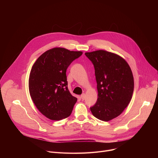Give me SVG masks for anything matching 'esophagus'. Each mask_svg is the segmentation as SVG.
Here are the masks:
<instances>
[{"label": "esophagus", "mask_w": 158, "mask_h": 158, "mask_svg": "<svg viewBox=\"0 0 158 158\" xmlns=\"http://www.w3.org/2000/svg\"><path fill=\"white\" fill-rule=\"evenodd\" d=\"M81 98L82 99V100H85V94H82L81 95Z\"/></svg>", "instance_id": "34e87169"}]
</instances>
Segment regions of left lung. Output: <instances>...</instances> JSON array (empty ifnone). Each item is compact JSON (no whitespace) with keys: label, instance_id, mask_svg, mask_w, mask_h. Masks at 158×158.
Returning <instances> with one entry per match:
<instances>
[{"label":"left lung","instance_id":"left-lung-1","mask_svg":"<svg viewBox=\"0 0 158 158\" xmlns=\"http://www.w3.org/2000/svg\"><path fill=\"white\" fill-rule=\"evenodd\" d=\"M94 66L98 98L90 107L97 118L107 122L119 116L129 104L134 91L130 66L117 54L102 50L86 52Z\"/></svg>","mask_w":158,"mask_h":158}]
</instances>
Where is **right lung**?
Instances as JSON below:
<instances>
[{"label": "right lung", "mask_w": 158, "mask_h": 158, "mask_svg": "<svg viewBox=\"0 0 158 158\" xmlns=\"http://www.w3.org/2000/svg\"><path fill=\"white\" fill-rule=\"evenodd\" d=\"M82 54L81 51L56 47L41 54L33 64L29 79L30 95L48 118L60 120L71 114L77 98L68 89L66 72Z\"/></svg>", "instance_id": "obj_1"}]
</instances>
